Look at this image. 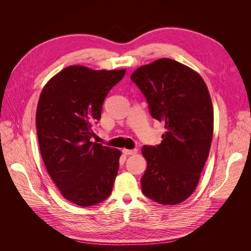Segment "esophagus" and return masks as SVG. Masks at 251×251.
Instances as JSON below:
<instances>
[{
	"label": "esophagus",
	"instance_id": "esophagus-1",
	"mask_svg": "<svg viewBox=\"0 0 251 251\" xmlns=\"http://www.w3.org/2000/svg\"><path fill=\"white\" fill-rule=\"evenodd\" d=\"M123 151H124V153H125L126 155H135V154H137L138 150H137V149H134V150H127V149H124V150H123Z\"/></svg>",
	"mask_w": 251,
	"mask_h": 251
}]
</instances>
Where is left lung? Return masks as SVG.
<instances>
[{"mask_svg": "<svg viewBox=\"0 0 251 251\" xmlns=\"http://www.w3.org/2000/svg\"><path fill=\"white\" fill-rule=\"evenodd\" d=\"M131 79L165 128L160 144L141 150L148 162L142 193L159 204H179L195 192L209 154L214 108L207 86L198 72L171 58L137 68Z\"/></svg>", "mask_w": 251, "mask_h": 251, "instance_id": "1", "label": "left lung"}]
</instances>
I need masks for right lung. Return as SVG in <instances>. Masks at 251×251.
<instances>
[{
	"instance_id": "obj_1",
	"label": "right lung",
	"mask_w": 251,
	"mask_h": 251,
	"mask_svg": "<svg viewBox=\"0 0 251 251\" xmlns=\"http://www.w3.org/2000/svg\"><path fill=\"white\" fill-rule=\"evenodd\" d=\"M126 74L120 70L66 67L44 86L36 108V132L45 166L65 199L81 207L110 196L121 151L92 142L109 91Z\"/></svg>"
}]
</instances>
